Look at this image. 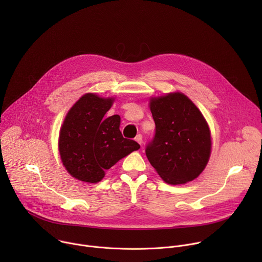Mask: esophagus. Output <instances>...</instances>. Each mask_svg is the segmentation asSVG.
I'll return each instance as SVG.
<instances>
[{
  "instance_id": "esophagus-1",
  "label": "esophagus",
  "mask_w": 262,
  "mask_h": 262,
  "mask_svg": "<svg viewBox=\"0 0 262 262\" xmlns=\"http://www.w3.org/2000/svg\"><path fill=\"white\" fill-rule=\"evenodd\" d=\"M135 140L140 144V145H142V143H143V138H142V135H137V137L135 138Z\"/></svg>"
}]
</instances>
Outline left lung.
Listing matches in <instances>:
<instances>
[{"instance_id":"left-lung-1","label":"left lung","mask_w":262,"mask_h":262,"mask_svg":"<svg viewBox=\"0 0 262 262\" xmlns=\"http://www.w3.org/2000/svg\"><path fill=\"white\" fill-rule=\"evenodd\" d=\"M156 122L146 157L170 184L192 181L204 170L210 156V133L198 107L182 93L151 98Z\"/></svg>"}]
</instances>
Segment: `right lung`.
I'll return each mask as SVG.
<instances>
[{
    "mask_svg": "<svg viewBox=\"0 0 262 262\" xmlns=\"http://www.w3.org/2000/svg\"><path fill=\"white\" fill-rule=\"evenodd\" d=\"M113 100L85 94L65 117L59 137L60 156L68 173L79 180L100 181L104 170L140 148L136 141L123 138L118 115L104 117Z\"/></svg>",
    "mask_w": 262,
    "mask_h": 262,
    "instance_id": "1",
    "label": "right lung"
}]
</instances>
